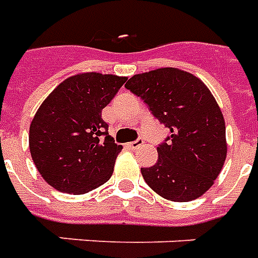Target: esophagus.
<instances>
[{
  "instance_id": "1",
  "label": "esophagus",
  "mask_w": 258,
  "mask_h": 258,
  "mask_svg": "<svg viewBox=\"0 0 258 258\" xmlns=\"http://www.w3.org/2000/svg\"><path fill=\"white\" fill-rule=\"evenodd\" d=\"M143 143H144L143 139L139 138L138 140H135V142H131V143H129V147H131V149H132V150H136V149H138V147H140V146H142V144H143Z\"/></svg>"
}]
</instances>
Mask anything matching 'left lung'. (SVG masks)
<instances>
[{"label":"left lung","mask_w":258,"mask_h":258,"mask_svg":"<svg viewBox=\"0 0 258 258\" xmlns=\"http://www.w3.org/2000/svg\"><path fill=\"white\" fill-rule=\"evenodd\" d=\"M125 87L143 98L171 136L158 161L142 168L146 183L167 200L191 202L214 184L226 158L225 119L208 87L178 68L133 75Z\"/></svg>","instance_id":"left-lung-1"}]
</instances>
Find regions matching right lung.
Returning <instances> with one entry per match:
<instances>
[{
  "mask_svg": "<svg viewBox=\"0 0 258 258\" xmlns=\"http://www.w3.org/2000/svg\"><path fill=\"white\" fill-rule=\"evenodd\" d=\"M126 79L98 72L74 75L38 107L29 149L37 171L54 189L85 195L111 178L122 146L108 135L101 112Z\"/></svg>",
  "mask_w": 258,
  "mask_h": 258,
  "instance_id": "1",
  "label": "right lung"
}]
</instances>
